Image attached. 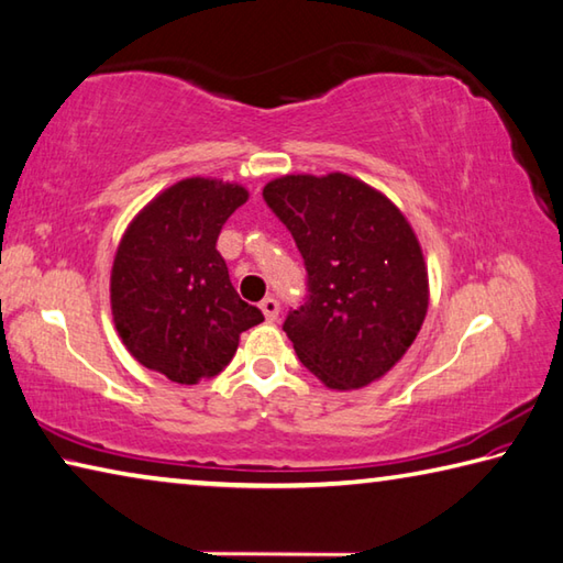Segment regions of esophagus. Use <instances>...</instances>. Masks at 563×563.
<instances>
[{"label":"esophagus","mask_w":563,"mask_h":563,"mask_svg":"<svg viewBox=\"0 0 563 563\" xmlns=\"http://www.w3.org/2000/svg\"><path fill=\"white\" fill-rule=\"evenodd\" d=\"M261 310H263V314H265V320L275 322V320H278L280 305H278V300H275V298H265V300L261 302Z\"/></svg>","instance_id":"obj_1"}]
</instances>
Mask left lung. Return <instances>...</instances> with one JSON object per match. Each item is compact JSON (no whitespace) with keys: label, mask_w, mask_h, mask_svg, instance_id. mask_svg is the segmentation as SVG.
<instances>
[{"label":"left lung","mask_w":563,"mask_h":563,"mask_svg":"<svg viewBox=\"0 0 563 563\" xmlns=\"http://www.w3.org/2000/svg\"><path fill=\"white\" fill-rule=\"evenodd\" d=\"M305 258L310 298L283 330L334 391L379 382L404 360L428 312V265L404 211L344 172L283 175L263 187Z\"/></svg>","instance_id":"left-lung-1"}]
</instances>
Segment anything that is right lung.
Instances as JSON below:
<instances>
[{
	"label": "right lung",
	"instance_id": "right-lung-1",
	"mask_svg": "<svg viewBox=\"0 0 563 563\" xmlns=\"http://www.w3.org/2000/svg\"><path fill=\"white\" fill-rule=\"evenodd\" d=\"M249 201L239 181L187 177L162 189L128 223L110 271V310L122 344L169 382L217 376L241 332L263 322L233 290L217 251L221 227Z\"/></svg>",
	"mask_w": 563,
	"mask_h": 563
}]
</instances>
